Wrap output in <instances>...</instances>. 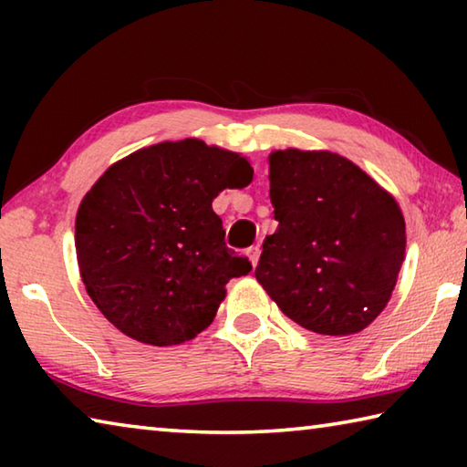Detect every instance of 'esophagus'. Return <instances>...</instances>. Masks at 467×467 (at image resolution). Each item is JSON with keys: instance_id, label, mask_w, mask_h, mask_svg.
I'll return each instance as SVG.
<instances>
[{"instance_id": "1", "label": "esophagus", "mask_w": 467, "mask_h": 467, "mask_svg": "<svg viewBox=\"0 0 467 467\" xmlns=\"http://www.w3.org/2000/svg\"><path fill=\"white\" fill-rule=\"evenodd\" d=\"M259 253H262V249H259V244H253V247L247 249V255H249V262L251 265L255 267L257 262H259Z\"/></svg>"}]
</instances>
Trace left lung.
Here are the masks:
<instances>
[{"label": "left lung", "mask_w": 467, "mask_h": 467, "mask_svg": "<svg viewBox=\"0 0 467 467\" xmlns=\"http://www.w3.org/2000/svg\"><path fill=\"white\" fill-rule=\"evenodd\" d=\"M278 231L255 278L282 313L319 336H352L389 303L406 253L393 195L348 158L288 148L270 154Z\"/></svg>", "instance_id": "1"}]
</instances>
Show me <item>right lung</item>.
<instances>
[{
	"instance_id": "right-lung-1",
	"label": "right lung",
	"mask_w": 467,
	"mask_h": 467,
	"mask_svg": "<svg viewBox=\"0 0 467 467\" xmlns=\"http://www.w3.org/2000/svg\"><path fill=\"white\" fill-rule=\"evenodd\" d=\"M247 158L202 140L162 141L109 167L76 216V255L99 311L141 344L193 339L216 317L231 278L251 272L212 210L249 185Z\"/></svg>"
}]
</instances>
